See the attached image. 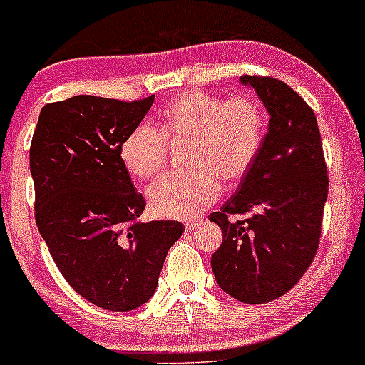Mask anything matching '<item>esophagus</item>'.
Instances as JSON below:
<instances>
[{
	"label": "esophagus",
	"mask_w": 365,
	"mask_h": 365,
	"mask_svg": "<svg viewBox=\"0 0 365 365\" xmlns=\"http://www.w3.org/2000/svg\"><path fill=\"white\" fill-rule=\"evenodd\" d=\"M196 226H197V220H187V222H185V227H187V231H192V230H196Z\"/></svg>",
	"instance_id": "34e87169"
}]
</instances>
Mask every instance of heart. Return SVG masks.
I'll return each mask as SVG.
<instances>
[{
	"instance_id": "b5f03b06",
	"label": "heart",
	"mask_w": 365,
	"mask_h": 365,
	"mask_svg": "<svg viewBox=\"0 0 365 365\" xmlns=\"http://www.w3.org/2000/svg\"><path fill=\"white\" fill-rule=\"evenodd\" d=\"M267 135V116L251 95L220 97L185 91L162 108L159 130L139 125L120 145V159L135 178L164 168L171 145L189 143L187 171L168 173L148 187L150 208L162 217H192L217 200L220 182H240L256 164Z\"/></svg>"
}]
</instances>
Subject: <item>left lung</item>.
<instances>
[{
  "instance_id": "8db88e82",
  "label": "left lung",
  "mask_w": 365,
  "mask_h": 365,
  "mask_svg": "<svg viewBox=\"0 0 365 365\" xmlns=\"http://www.w3.org/2000/svg\"><path fill=\"white\" fill-rule=\"evenodd\" d=\"M270 113L256 164L210 220L224 238L212 256L215 281L244 304L288 293L318 252L329 173L311 106L281 79L244 76ZM250 213L244 221L233 215Z\"/></svg>"
}]
</instances>
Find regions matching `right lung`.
Wrapping results in <instances>:
<instances>
[{
  "label": "right lung",
  "mask_w": 365,
  "mask_h": 365,
  "mask_svg": "<svg viewBox=\"0 0 365 365\" xmlns=\"http://www.w3.org/2000/svg\"><path fill=\"white\" fill-rule=\"evenodd\" d=\"M139 101L76 95L46 104L29 146L35 220L65 281L93 305L132 311L153 297L178 220L141 222L120 145L150 111Z\"/></svg>",
  "instance_id": "1"
}]
</instances>
